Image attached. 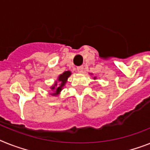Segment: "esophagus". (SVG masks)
<instances>
[{
	"label": "esophagus",
	"mask_w": 150,
	"mask_h": 150,
	"mask_svg": "<svg viewBox=\"0 0 150 150\" xmlns=\"http://www.w3.org/2000/svg\"><path fill=\"white\" fill-rule=\"evenodd\" d=\"M83 70H84V67L83 66H79V67L77 68V71L79 73H82Z\"/></svg>",
	"instance_id": "obj_1"
}]
</instances>
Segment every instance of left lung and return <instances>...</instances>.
<instances>
[{
	"label": "left lung",
	"mask_w": 150,
	"mask_h": 150,
	"mask_svg": "<svg viewBox=\"0 0 150 150\" xmlns=\"http://www.w3.org/2000/svg\"><path fill=\"white\" fill-rule=\"evenodd\" d=\"M96 79V77H94V79Z\"/></svg>",
	"instance_id": "left-lung-1"
}]
</instances>
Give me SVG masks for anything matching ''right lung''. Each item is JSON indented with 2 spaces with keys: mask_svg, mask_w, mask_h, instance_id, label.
<instances>
[{
  "mask_svg": "<svg viewBox=\"0 0 150 150\" xmlns=\"http://www.w3.org/2000/svg\"><path fill=\"white\" fill-rule=\"evenodd\" d=\"M71 72L70 71H64L62 74H61V75L59 76V78H58V81L59 82V85H58V82L57 81H56V82H55V84L51 87L52 90L54 91V93L52 94V95L56 96V95H58V94H59L60 91L62 90V88H63L64 85H65V83H66V81H67L68 78L71 75Z\"/></svg>",
  "mask_w": 150,
  "mask_h": 150,
  "instance_id": "1",
  "label": "right lung"
}]
</instances>
